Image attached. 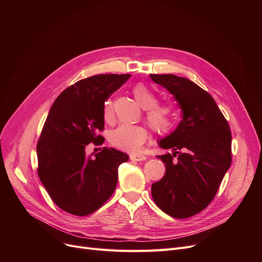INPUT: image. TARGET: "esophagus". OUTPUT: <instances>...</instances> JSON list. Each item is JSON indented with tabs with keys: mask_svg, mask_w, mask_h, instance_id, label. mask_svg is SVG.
<instances>
[{
	"mask_svg": "<svg viewBox=\"0 0 262 262\" xmlns=\"http://www.w3.org/2000/svg\"><path fill=\"white\" fill-rule=\"evenodd\" d=\"M130 160L133 162H142L146 160V156L144 155H140V154H131L130 155Z\"/></svg>",
	"mask_w": 262,
	"mask_h": 262,
	"instance_id": "esophagus-1",
	"label": "esophagus"
}]
</instances>
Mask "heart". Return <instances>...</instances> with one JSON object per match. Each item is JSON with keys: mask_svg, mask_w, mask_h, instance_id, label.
<instances>
[{"mask_svg": "<svg viewBox=\"0 0 262 262\" xmlns=\"http://www.w3.org/2000/svg\"><path fill=\"white\" fill-rule=\"evenodd\" d=\"M132 93L139 105L145 109V119L155 133L165 136L176 125L177 112L169 102H157L156 95L144 84H137ZM102 118L106 122L114 119V104L107 99L102 105ZM148 137V131L143 125L121 124L109 133V142L114 147L125 152H137Z\"/></svg>", "mask_w": 262, "mask_h": 262, "instance_id": "1", "label": "heart"}]
</instances>
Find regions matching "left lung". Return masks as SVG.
I'll use <instances>...</instances> for the list:
<instances>
[{"label":"left lung","instance_id":"8db88e82","mask_svg":"<svg viewBox=\"0 0 262 262\" xmlns=\"http://www.w3.org/2000/svg\"><path fill=\"white\" fill-rule=\"evenodd\" d=\"M179 104L182 120L160 143L172 154L157 156L164 177L152 185V196L162 211L175 219L200 213L215 196L232 164V133L215 100L192 81L173 74H149Z\"/></svg>","mask_w":262,"mask_h":262}]
</instances>
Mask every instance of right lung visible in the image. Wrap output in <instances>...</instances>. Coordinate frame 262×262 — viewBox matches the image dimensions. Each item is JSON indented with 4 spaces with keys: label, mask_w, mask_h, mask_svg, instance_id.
I'll use <instances>...</instances> for the list:
<instances>
[{
    "label": "right lung",
    "mask_w": 262,
    "mask_h": 262,
    "mask_svg": "<svg viewBox=\"0 0 262 262\" xmlns=\"http://www.w3.org/2000/svg\"><path fill=\"white\" fill-rule=\"evenodd\" d=\"M130 74H98L76 82L54 100L37 143L38 176L60 209L77 216L98 210L114 193L119 165L129 156L102 147L86 156L90 143L105 142L102 105Z\"/></svg>",
    "instance_id": "1"
}]
</instances>
